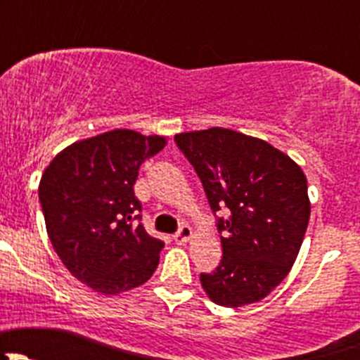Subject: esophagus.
<instances>
[{"mask_svg": "<svg viewBox=\"0 0 360 360\" xmlns=\"http://www.w3.org/2000/svg\"><path fill=\"white\" fill-rule=\"evenodd\" d=\"M191 238H193V230H191L190 226H181L179 231H177L176 235H174V242L176 244H186V242H190Z\"/></svg>", "mask_w": 360, "mask_h": 360, "instance_id": "1", "label": "esophagus"}]
</instances>
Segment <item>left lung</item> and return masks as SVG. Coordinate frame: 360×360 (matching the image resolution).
I'll return each mask as SVG.
<instances>
[{"mask_svg": "<svg viewBox=\"0 0 360 360\" xmlns=\"http://www.w3.org/2000/svg\"><path fill=\"white\" fill-rule=\"evenodd\" d=\"M200 177L210 209L228 207L223 259L202 274L210 301L228 308L264 300L291 271L310 219L307 176L284 151L231 129L176 134Z\"/></svg>", "mask_w": 360, "mask_h": 360, "instance_id": "8db88e82", "label": "left lung"}]
</instances>
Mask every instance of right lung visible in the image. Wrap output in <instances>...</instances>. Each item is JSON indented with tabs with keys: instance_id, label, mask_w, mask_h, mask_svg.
Segmentation results:
<instances>
[{
	"instance_id": "obj_1",
	"label": "right lung",
	"mask_w": 360,
	"mask_h": 360,
	"mask_svg": "<svg viewBox=\"0 0 360 360\" xmlns=\"http://www.w3.org/2000/svg\"><path fill=\"white\" fill-rule=\"evenodd\" d=\"M167 144L163 136L115 129L64 148L39 181L46 233L69 274L94 291L116 296L148 282L163 242L132 221L144 158Z\"/></svg>"
}]
</instances>
